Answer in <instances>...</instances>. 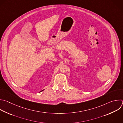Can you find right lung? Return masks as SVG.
<instances>
[{
  "instance_id": "right-lung-1",
  "label": "right lung",
  "mask_w": 123,
  "mask_h": 123,
  "mask_svg": "<svg viewBox=\"0 0 123 123\" xmlns=\"http://www.w3.org/2000/svg\"><path fill=\"white\" fill-rule=\"evenodd\" d=\"M42 91H43V90H42ZM40 92H41V91H40Z\"/></svg>"
}]
</instances>
